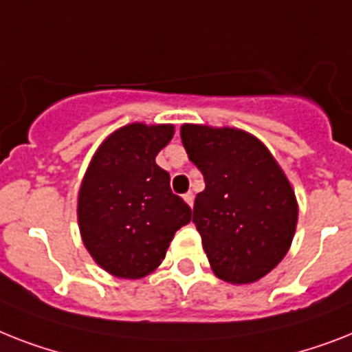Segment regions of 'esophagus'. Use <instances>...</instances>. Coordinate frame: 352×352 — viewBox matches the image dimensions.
Segmentation results:
<instances>
[{
  "mask_svg": "<svg viewBox=\"0 0 352 352\" xmlns=\"http://www.w3.org/2000/svg\"><path fill=\"white\" fill-rule=\"evenodd\" d=\"M182 199H184L186 201V204L190 206H193V193H191V191H188V193H184V197H182Z\"/></svg>",
  "mask_w": 352,
  "mask_h": 352,
  "instance_id": "1",
  "label": "esophagus"
}]
</instances>
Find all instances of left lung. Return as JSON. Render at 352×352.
<instances>
[{"label": "left lung", "instance_id": "left-lung-1", "mask_svg": "<svg viewBox=\"0 0 352 352\" xmlns=\"http://www.w3.org/2000/svg\"><path fill=\"white\" fill-rule=\"evenodd\" d=\"M181 139L204 175L193 224L211 270L231 284L267 275L289 250L298 206L267 148L242 130L184 124Z\"/></svg>", "mask_w": 352, "mask_h": 352}]
</instances>
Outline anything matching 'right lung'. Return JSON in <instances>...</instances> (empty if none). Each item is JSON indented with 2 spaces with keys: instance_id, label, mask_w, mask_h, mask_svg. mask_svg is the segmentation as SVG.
Wrapping results in <instances>:
<instances>
[{
  "instance_id": "right-lung-1",
  "label": "right lung",
  "mask_w": 352,
  "mask_h": 352,
  "mask_svg": "<svg viewBox=\"0 0 352 352\" xmlns=\"http://www.w3.org/2000/svg\"><path fill=\"white\" fill-rule=\"evenodd\" d=\"M171 137V124H128L102 142L82 179V242L111 275L146 276L164 260L175 231L191 221L190 206L171 191L170 173L155 162Z\"/></svg>"
}]
</instances>
